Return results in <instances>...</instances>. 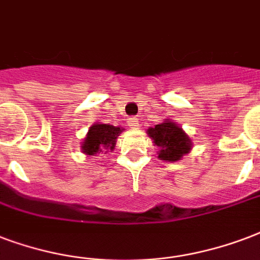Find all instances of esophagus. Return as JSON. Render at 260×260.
<instances>
[{"mask_svg":"<svg viewBox=\"0 0 260 260\" xmlns=\"http://www.w3.org/2000/svg\"><path fill=\"white\" fill-rule=\"evenodd\" d=\"M128 125L132 128V129H136L139 126V118L138 117H131L129 120H128Z\"/></svg>","mask_w":260,"mask_h":260,"instance_id":"obj_1","label":"esophagus"}]
</instances>
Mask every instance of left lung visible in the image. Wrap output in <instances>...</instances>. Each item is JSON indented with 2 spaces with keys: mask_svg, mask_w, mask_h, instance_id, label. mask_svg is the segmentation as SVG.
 <instances>
[{
  "mask_svg": "<svg viewBox=\"0 0 260 260\" xmlns=\"http://www.w3.org/2000/svg\"><path fill=\"white\" fill-rule=\"evenodd\" d=\"M147 134L159 148L158 158L162 161H178L191 150L189 138L181 128H178L177 124L172 121L161 122L154 128H150Z\"/></svg>",
  "mask_w": 260,
  "mask_h": 260,
  "instance_id": "left-lung-1",
  "label": "left lung"
}]
</instances>
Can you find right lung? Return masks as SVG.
<instances>
[{"label":"right lung","instance_id":"1","mask_svg":"<svg viewBox=\"0 0 260 260\" xmlns=\"http://www.w3.org/2000/svg\"><path fill=\"white\" fill-rule=\"evenodd\" d=\"M122 129L118 126L108 125V124H94L90 126L87 138L82 144V150L87 155H95L99 151L113 150L116 146L117 136L121 134Z\"/></svg>","mask_w":260,"mask_h":260}]
</instances>
